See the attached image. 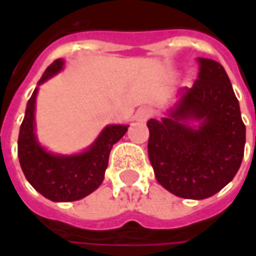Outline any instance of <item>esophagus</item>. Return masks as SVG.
Returning a JSON list of instances; mask_svg holds the SVG:
<instances>
[{"label":"esophagus","instance_id":"esophagus-1","mask_svg":"<svg viewBox=\"0 0 256 256\" xmlns=\"http://www.w3.org/2000/svg\"><path fill=\"white\" fill-rule=\"evenodd\" d=\"M150 116H152V110L150 106H141L136 112V120H138L141 123L146 122Z\"/></svg>","mask_w":256,"mask_h":256}]
</instances>
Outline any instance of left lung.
<instances>
[{
  "mask_svg": "<svg viewBox=\"0 0 256 256\" xmlns=\"http://www.w3.org/2000/svg\"><path fill=\"white\" fill-rule=\"evenodd\" d=\"M198 62L192 88L180 90L166 116L146 123L156 181L193 200L211 198L230 182L246 145V126L225 68L211 58Z\"/></svg>",
  "mask_w": 256,
  "mask_h": 256,
  "instance_id": "obj_1",
  "label": "left lung"
}]
</instances>
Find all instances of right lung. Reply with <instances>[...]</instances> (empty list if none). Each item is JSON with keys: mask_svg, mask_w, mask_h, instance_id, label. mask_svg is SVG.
<instances>
[{"mask_svg": "<svg viewBox=\"0 0 256 256\" xmlns=\"http://www.w3.org/2000/svg\"><path fill=\"white\" fill-rule=\"evenodd\" d=\"M64 60H54L38 86L63 70ZM38 86L26 106L18 140L20 166L31 186L52 202H75L94 192L104 180L114 144L128 132V124H108L94 142L80 154L58 155L46 150L36 134V100Z\"/></svg>", "mask_w": 256, "mask_h": 256, "instance_id": "right-lung-1", "label": "right lung"}]
</instances>
